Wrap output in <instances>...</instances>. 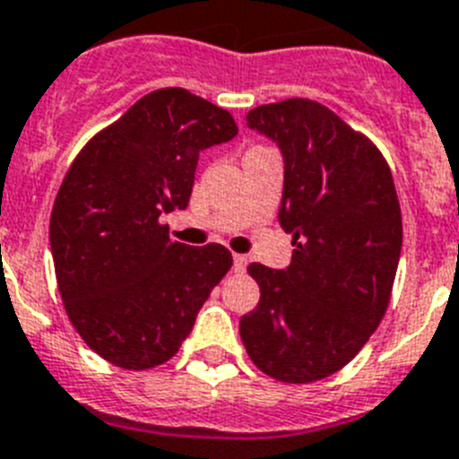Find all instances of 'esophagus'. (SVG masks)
<instances>
[{
    "label": "esophagus",
    "instance_id": "1",
    "mask_svg": "<svg viewBox=\"0 0 459 459\" xmlns=\"http://www.w3.org/2000/svg\"><path fill=\"white\" fill-rule=\"evenodd\" d=\"M247 263H249V261H247V256H242V254H235V256H233V270H235V273H245Z\"/></svg>",
    "mask_w": 459,
    "mask_h": 459
}]
</instances>
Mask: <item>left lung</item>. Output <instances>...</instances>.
<instances>
[{
    "label": "left lung",
    "mask_w": 459,
    "mask_h": 459,
    "mask_svg": "<svg viewBox=\"0 0 459 459\" xmlns=\"http://www.w3.org/2000/svg\"><path fill=\"white\" fill-rule=\"evenodd\" d=\"M247 126L284 157L279 224L296 249L286 270L247 268L261 300L240 318V337L261 372L309 384L353 360L388 309L400 201L381 152L321 103L258 106Z\"/></svg>",
    "instance_id": "left-lung-1"
}]
</instances>
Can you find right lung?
Returning a JSON list of instances; mask_svg holds the SVG:
<instances>
[{"label":"right lung","mask_w":459,"mask_h":459,"mask_svg":"<svg viewBox=\"0 0 459 459\" xmlns=\"http://www.w3.org/2000/svg\"><path fill=\"white\" fill-rule=\"evenodd\" d=\"M235 134L229 110L166 87L135 101L71 163L50 249L71 324L103 360L125 369L170 360L233 265L226 247L170 240L161 214L189 205L198 154Z\"/></svg>","instance_id":"1"}]
</instances>
